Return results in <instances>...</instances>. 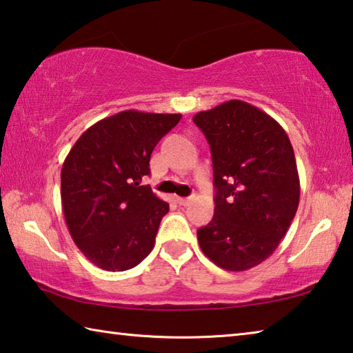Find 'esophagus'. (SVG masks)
Masks as SVG:
<instances>
[{
  "label": "esophagus",
  "instance_id": "esophagus-1",
  "mask_svg": "<svg viewBox=\"0 0 353 353\" xmlns=\"http://www.w3.org/2000/svg\"><path fill=\"white\" fill-rule=\"evenodd\" d=\"M178 203H180L181 206H188L190 203V197H178L176 199Z\"/></svg>",
  "mask_w": 353,
  "mask_h": 353
}]
</instances>
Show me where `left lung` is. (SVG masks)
Instances as JSON below:
<instances>
[{
	"instance_id": "left-lung-1",
	"label": "left lung",
	"mask_w": 353,
	"mask_h": 353,
	"mask_svg": "<svg viewBox=\"0 0 353 353\" xmlns=\"http://www.w3.org/2000/svg\"><path fill=\"white\" fill-rule=\"evenodd\" d=\"M211 147L214 217L197 231L201 252L225 270L269 258L297 212L300 181L286 131L241 100L194 115Z\"/></svg>"
}]
</instances>
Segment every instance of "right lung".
<instances>
[{
	"label": "right lung",
	"mask_w": 353,
	"mask_h": 353,
	"mask_svg": "<svg viewBox=\"0 0 353 353\" xmlns=\"http://www.w3.org/2000/svg\"><path fill=\"white\" fill-rule=\"evenodd\" d=\"M181 114L122 111L85 130L61 170L63 217L84 256L109 272L136 268L153 250L169 203L141 186L150 156Z\"/></svg>",
	"instance_id": "right-lung-1"
}]
</instances>
